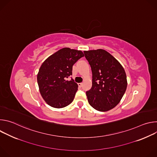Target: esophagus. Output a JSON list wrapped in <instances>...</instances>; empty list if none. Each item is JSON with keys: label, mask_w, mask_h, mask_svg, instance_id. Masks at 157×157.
<instances>
[{"label": "esophagus", "mask_w": 157, "mask_h": 157, "mask_svg": "<svg viewBox=\"0 0 157 157\" xmlns=\"http://www.w3.org/2000/svg\"><path fill=\"white\" fill-rule=\"evenodd\" d=\"M78 86L79 87H82V83H78Z\"/></svg>", "instance_id": "1"}]
</instances>
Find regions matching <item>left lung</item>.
<instances>
[{
	"instance_id": "8db88e82",
	"label": "left lung",
	"mask_w": 157,
	"mask_h": 157,
	"mask_svg": "<svg viewBox=\"0 0 157 157\" xmlns=\"http://www.w3.org/2000/svg\"><path fill=\"white\" fill-rule=\"evenodd\" d=\"M84 53L93 74L92 87L86 91L89 104L101 112L113 109L127 89L124 68L113 56L102 49L84 51Z\"/></svg>"
}]
</instances>
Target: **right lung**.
Returning a JSON list of instances; mask_svg holds the SVG:
<instances>
[{
    "mask_svg": "<svg viewBox=\"0 0 157 157\" xmlns=\"http://www.w3.org/2000/svg\"><path fill=\"white\" fill-rule=\"evenodd\" d=\"M84 56L80 50L63 48L50 56L40 66L37 82L40 94L49 105L63 108L74 100L78 86L73 79V64Z\"/></svg>",
    "mask_w": 157,
    "mask_h": 157,
    "instance_id": "right-lung-1",
    "label": "right lung"
}]
</instances>
